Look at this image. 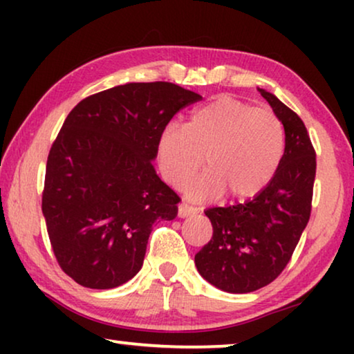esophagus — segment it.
Masks as SVG:
<instances>
[{"label":"esophagus","instance_id":"esophagus-1","mask_svg":"<svg viewBox=\"0 0 354 354\" xmlns=\"http://www.w3.org/2000/svg\"><path fill=\"white\" fill-rule=\"evenodd\" d=\"M196 212H198L196 207L187 205V203H180V205H178V217H182V219L183 217L196 214Z\"/></svg>","mask_w":354,"mask_h":354}]
</instances>
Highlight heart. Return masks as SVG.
Segmentation results:
<instances>
[{"label": "heart", "instance_id": "obj_1", "mask_svg": "<svg viewBox=\"0 0 354 354\" xmlns=\"http://www.w3.org/2000/svg\"><path fill=\"white\" fill-rule=\"evenodd\" d=\"M283 149V124L272 111L224 96L196 109L185 129L167 124L158 138V162L164 180L180 188L203 161L207 172L188 187L196 200L224 192L250 200L277 174Z\"/></svg>", "mask_w": 354, "mask_h": 354}]
</instances>
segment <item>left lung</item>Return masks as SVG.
I'll use <instances>...</instances> for the list:
<instances>
[{"label":"left lung","mask_w":354,"mask_h":354,"mask_svg":"<svg viewBox=\"0 0 354 354\" xmlns=\"http://www.w3.org/2000/svg\"><path fill=\"white\" fill-rule=\"evenodd\" d=\"M283 124L285 151L259 195L205 211L212 239L195 254L200 275L227 293H250L279 277L311 214L316 153L303 120L277 96L258 88Z\"/></svg>","instance_id":"left-lung-1"}]
</instances>
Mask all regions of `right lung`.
I'll return each instance as SVG.
<instances>
[{"label":"right lung","mask_w":354,"mask_h":354,"mask_svg":"<svg viewBox=\"0 0 354 354\" xmlns=\"http://www.w3.org/2000/svg\"><path fill=\"white\" fill-rule=\"evenodd\" d=\"M203 98L169 82H129L82 100L48 154L41 211L61 269L108 290L142 269L154 222L172 221L180 198L156 174L158 138Z\"/></svg>","instance_id":"1"}]
</instances>
